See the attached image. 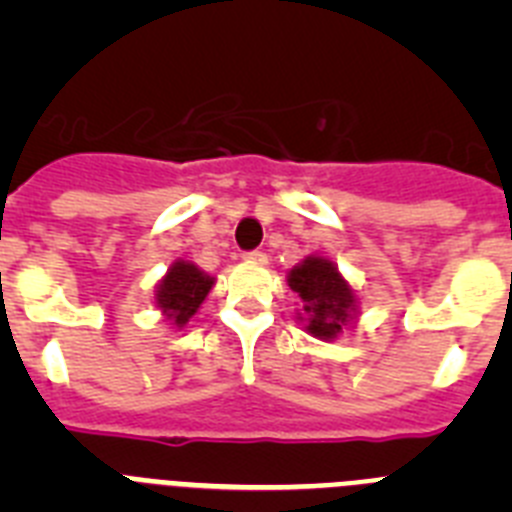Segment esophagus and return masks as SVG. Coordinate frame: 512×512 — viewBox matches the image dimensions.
Segmentation results:
<instances>
[{
  "mask_svg": "<svg viewBox=\"0 0 512 512\" xmlns=\"http://www.w3.org/2000/svg\"><path fill=\"white\" fill-rule=\"evenodd\" d=\"M243 259L251 261V264H266V253H261V251H248V253H243Z\"/></svg>",
  "mask_w": 512,
  "mask_h": 512,
  "instance_id": "1",
  "label": "esophagus"
}]
</instances>
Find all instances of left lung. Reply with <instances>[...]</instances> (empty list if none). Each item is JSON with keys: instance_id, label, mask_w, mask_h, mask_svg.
Segmentation results:
<instances>
[{"instance_id": "left-lung-1", "label": "left lung", "mask_w": 512, "mask_h": 512, "mask_svg": "<svg viewBox=\"0 0 512 512\" xmlns=\"http://www.w3.org/2000/svg\"><path fill=\"white\" fill-rule=\"evenodd\" d=\"M287 284L302 300L297 320L318 341H336L359 320V295L325 256H305L287 271Z\"/></svg>"}]
</instances>
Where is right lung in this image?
Masks as SVG:
<instances>
[{"label": "right lung", "instance_id": "add662e5", "mask_svg": "<svg viewBox=\"0 0 512 512\" xmlns=\"http://www.w3.org/2000/svg\"><path fill=\"white\" fill-rule=\"evenodd\" d=\"M212 287H215V277L205 274L192 261L176 259L166 269L164 277L158 279L156 307L174 328H184L197 315Z\"/></svg>", "mask_w": 512, "mask_h": 512}]
</instances>
